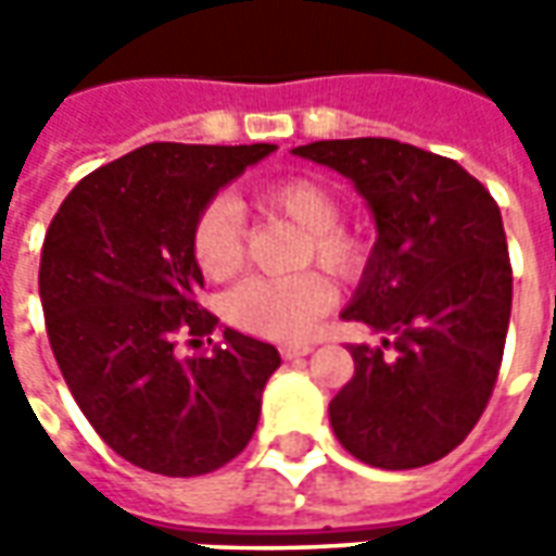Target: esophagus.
<instances>
[{"instance_id":"1","label":"esophagus","mask_w":556,"mask_h":556,"mask_svg":"<svg viewBox=\"0 0 556 556\" xmlns=\"http://www.w3.org/2000/svg\"><path fill=\"white\" fill-rule=\"evenodd\" d=\"M312 353V346H285V350H281V355H285V358H303V355H309Z\"/></svg>"}]
</instances>
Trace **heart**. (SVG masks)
Returning <instances> with one entry per match:
<instances>
[{"instance_id":"1","label":"heart","mask_w":556,"mask_h":556,"mask_svg":"<svg viewBox=\"0 0 556 556\" xmlns=\"http://www.w3.org/2000/svg\"><path fill=\"white\" fill-rule=\"evenodd\" d=\"M260 210L285 216L306 235L303 263H315L333 278H355L365 266V244L340 228V203L325 185L312 179H285L256 191ZM194 260L206 278H231L244 260L241 206L216 198L201 210L194 235ZM333 306V288L321 275L293 278H250L228 293L225 315L235 328L268 340H300Z\"/></svg>"}]
</instances>
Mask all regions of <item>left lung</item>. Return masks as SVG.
<instances>
[{
    "instance_id": "obj_1",
    "label": "left lung",
    "mask_w": 556,
    "mask_h": 556,
    "mask_svg": "<svg viewBox=\"0 0 556 556\" xmlns=\"http://www.w3.org/2000/svg\"><path fill=\"white\" fill-rule=\"evenodd\" d=\"M296 157L346 176L377 241L343 318L380 333L353 343V380L333 395L340 445L383 470L458 448L502 368L514 275L502 210L460 163L395 139H331Z\"/></svg>"
}]
</instances>
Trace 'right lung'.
<instances>
[{"label":"right lung","instance_id":"right-lung-1","mask_svg":"<svg viewBox=\"0 0 556 556\" xmlns=\"http://www.w3.org/2000/svg\"><path fill=\"white\" fill-rule=\"evenodd\" d=\"M275 144L154 141L89 173L46 231L39 300L54 362L79 412L119 458L161 477H201L253 439L271 343L223 328L206 355L179 337L216 331L198 303L194 223L219 188Z\"/></svg>","mask_w":556,"mask_h":556}]
</instances>
